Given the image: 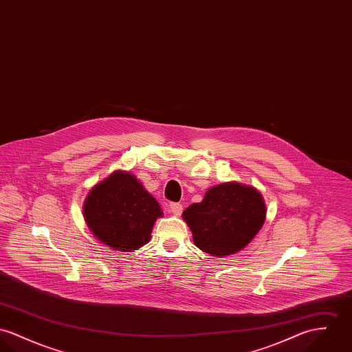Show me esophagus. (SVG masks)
I'll return each mask as SVG.
<instances>
[{
  "mask_svg": "<svg viewBox=\"0 0 352 352\" xmlns=\"http://www.w3.org/2000/svg\"><path fill=\"white\" fill-rule=\"evenodd\" d=\"M168 212H171L173 214H175V216H179L181 213H182V210H184V206H182V204H179V202H171V204H168Z\"/></svg>",
  "mask_w": 352,
  "mask_h": 352,
  "instance_id": "esophagus-1",
  "label": "esophagus"
}]
</instances>
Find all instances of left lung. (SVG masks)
<instances>
[{
    "label": "left lung",
    "mask_w": 352,
    "mask_h": 352,
    "mask_svg": "<svg viewBox=\"0 0 352 352\" xmlns=\"http://www.w3.org/2000/svg\"><path fill=\"white\" fill-rule=\"evenodd\" d=\"M182 217L199 250L224 256L244 248L259 232L266 206L254 188L230 182L209 189L199 204L185 209Z\"/></svg>",
    "instance_id": "left-lung-1"
}]
</instances>
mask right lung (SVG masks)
I'll use <instances>...</instances> for the list:
<instances>
[{
	"instance_id": "obj_1",
	"label": "right lung",
	"mask_w": 352,
	"mask_h": 352,
	"mask_svg": "<svg viewBox=\"0 0 352 352\" xmlns=\"http://www.w3.org/2000/svg\"><path fill=\"white\" fill-rule=\"evenodd\" d=\"M83 214L98 240L129 252L150 241L154 223L163 213L157 199L132 174L115 171L91 189Z\"/></svg>"
}]
</instances>
